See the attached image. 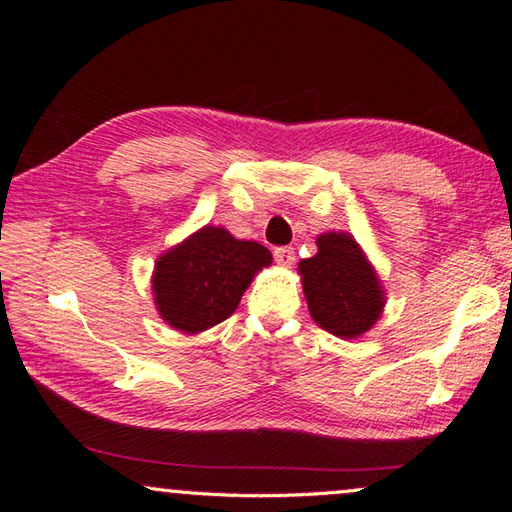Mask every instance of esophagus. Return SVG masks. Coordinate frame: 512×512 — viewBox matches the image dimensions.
Returning a JSON list of instances; mask_svg holds the SVG:
<instances>
[{"instance_id":"1","label":"esophagus","mask_w":512,"mask_h":512,"mask_svg":"<svg viewBox=\"0 0 512 512\" xmlns=\"http://www.w3.org/2000/svg\"><path fill=\"white\" fill-rule=\"evenodd\" d=\"M273 257L275 262L284 266V268H291L295 264V250L291 246H282V248H275L273 250Z\"/></svg>"}]
</instances>
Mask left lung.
Wrapping results in <instances>:
<instances>
[{
  "mask_svg": "<svg viewBox=\"0 0 512 512\" xmlns=\"http://www.w3.org/2000/svg\"><path fill=\"white\" fill-rule=\"evenodd\" d=\"M315 244L318 253L297 266L311 318L342 340L360 338L387 302L376 268L349 232H322Z\"/></svg>",
  "mask_w": 512,
  "mask_h": 512,
  "instance_id": "8db88e82",
  "label": "left lung"
}]
</instances>
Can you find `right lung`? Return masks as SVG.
Here are the masks:
<instances>
[{"mask_svg":"<svg viewBox=\"0 0 512 512\" xmlns=\"http://www.w3.org/2000/svg\"><path fill=\"white\" fill-rule=\"evenodd\" d=\"M271 262V250L257 241L203 226L156 259V311L176 331H206L235 313L250 282Z\"/></svg>","mask_w":512,"mask_h":512,"instance_id":"obj_1","label":"right lung"}]
</instances>
